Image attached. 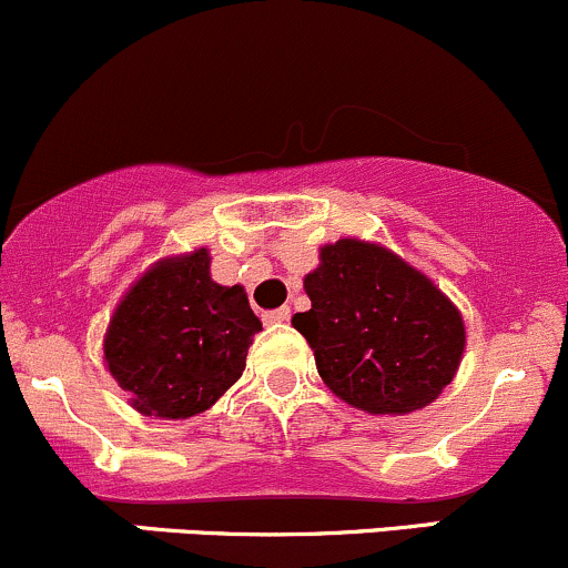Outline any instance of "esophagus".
Returning <instances> with one entry per match:
<instances>
[{"label": "esophagus", "mask_w": 568, "mask_h": 568, "mask_svg": "<svg viewBox=\"0 0 568 568\" xmlns=\"http://www.w3.org/2000/svg\"><path fill=\"white\" fill-rule=\"evenodd\" d=\"M290 306H282V308H273V312H265L262 314V320H265V325H278V323H286L290 320Z\"/></svg>", "instance_id": "1"}]
</instances>
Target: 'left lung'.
<instances>
[{
  "label": "left lung",
  "mask_w": 568,
  "mask_h": 568,
  "mask_svg": "<svg viewBox=\"0 0 568 568\" xmlns=\"http://www.w3.org/2000/svg\"><path fill=\"white\" fill-rule=\"evenodd\" d=\"M312 308L292 325L338 399L372 415H407L443 394L465 353L459 308L432 278L377 243L342 237L303 278Z\"/></svg>",
  "instance_id": "8db88e82"
}]
</instances>
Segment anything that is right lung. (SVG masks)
<instances>
[{"mask_svg": "<svg viewBox=\"0 0 568 568\" xmlns=\"http://www.w3.org/2000/svg\"><path fill=\"white\" fill-rule=\"evenodd\" d=\"M262 331L241 284L210 278V251L155 262L120 301L103 338V361L133 410L191 418L213 407L245 369Z\"/></svg>", "mask_w": 568, "mask_h": 568, "instance_id": "1", "label": "right lung"}]
</instances>
